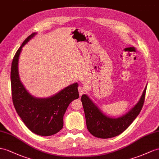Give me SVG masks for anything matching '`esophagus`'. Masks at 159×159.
<instances>
[{
  "instance_id": "esophagus-1",
  "label": "esophagus",
  "mask_w": 159,
  "mask_h": 159,
  "mask_svg": "<svg viewBox=\"0 0 159 159\" xmlns=\"http://www.w3.org/2000/svg\"><path fill=\"white\" fill-rule=\"evenodd\" d=\"M78 91H79L80 95L82 96V95L84 94V91H85V89H84L82 86H80L78 87Z\"/></svg>"
}]
</instances>
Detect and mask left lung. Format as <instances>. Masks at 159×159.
<instances>
[{"label": "left lung", "instance_id": "left-lung-1", "mask_svg": "<svg viewBox=\"0 0 159 159\" xmlns=\"http://www.w3.org/2000/svg\"><path fill=\"white\" fill-rule=\"evenodd\" d=\"M146 86L138 102L128 113L118 118L104 115L86 94L82 96V102L86 117L87 128L92 135L98 138H111L123 133L140 114L144 102Z\"/></svg>", "mask_w": 159, "mask_h": 159}]
</instances>
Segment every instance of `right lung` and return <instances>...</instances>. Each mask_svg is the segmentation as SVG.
I'll return each mask as SVG.
<instances>
[{"instance_id":"obj_1","label":"right lung","mask_w":159,"mask_h":159,"mask_svg":"<svg viewBox=\"0 0 159 159\" xmlns=\"http://www.w3.org/2000/svg\"><path fill=\"white\" fill-rule=\"evenodd\" d=\"M36 33L26 38L13 57L11 70V91L15 109L26 127L33 133L49 136L59 132L63 127V116L73 100L79 98L77 83L71 84L51 97H34L21 82L18 61L24 46Z\"/></svg>"}]
</instances>
